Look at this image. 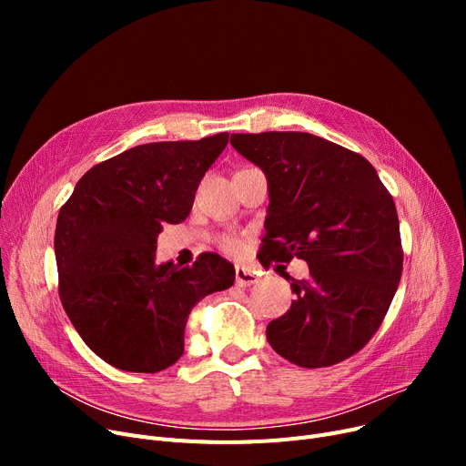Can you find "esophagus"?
Listing matches in <instances>:
<instances>
[{"label":"esophagus","mask_w":466,"mask_h":466,"mask_svg":"<svg viewBox=\"0 0 466 466\" xmlns=\"http://www.w3.org/2000/svg\"><path fill=\"white\" fill-rule=\"evenodd\" d=\"M258 281V276L251 270V268H246V266H238L236 268V283L239 287H249L253 283Z\"/></svg>","instance_id":"obj_1"}]
</instances>
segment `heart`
I'll return each mask as SVG.
<instances>
[{"instance_id":"1","label":"heart","mask_w":466,"mask_h":466,"mask_svg":"<svg viewBox=\"0 0 466 466\" xmlns=\"http://www.w3.org/2000/svg\"><path fill=\"white\" fill-rule=\"evenodd\" d=\"M218 246H220V249L227 251V253H238V249H239V239H238L236 236H232V234H227V236L220 238Z\"/></svg>"}]
</instances>
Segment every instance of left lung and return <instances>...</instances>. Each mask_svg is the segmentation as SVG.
<instances>
[{
	"mask_svg": "<svg viewBox=\"0 0 466 466\" xmlns=\"http://www.w3.org/2000/svg\"><path fill=\"white\" fill-rule=\"evenodd\" d=\"M230 143L268 177L260 264L309 266L306 279L281 272L297 300L266 327L268 341L302 369L350 359L381 327L402 276L393 196L369 160L319 136L232 134Z\"/></svg>",
	"mask_w": 466,
	"mask_h": 466,
	"instance_id": "1",
	"label": "left lung"
}]
</instances>
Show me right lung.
<instances>
[{
	"mask_svg": "<svg viewBox=\"0 0 466 466\" xmlns=\"http://www.w3.org/2000/svg\"><path fill=\"white\" fill-rule=\"evenodd\" d=\"M227 143L220 132L132 147L92 166L60 208V302L85 344L118 370L157 374L174 364L192 306L234 285V266L217 253L185 268L155 262L162 227L188 217Z\"/></svg>",
	"mask_w": 466,
	"mask_h": 466,
	"instance_id": "1",
	"label": "right lung"
}]
</instances>
